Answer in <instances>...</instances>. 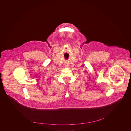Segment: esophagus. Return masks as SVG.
I'll use <instances>...</instances> for the list:
<instances>
[{
    "mask_svg": "<svg viewBox=\"0 0 131 131\" xmlns=\"http://www.w3.org/2000/svg\"><path fill=\"white\" fill-rule=\"evenodd\" d=\"M66 66H68V65H66Z\"/></svg>",
    "mask_w": 131,
    "mask_h": 131,
    "instance_id": "34e87169",
    "label": "esophagus"
}]
</instances>
